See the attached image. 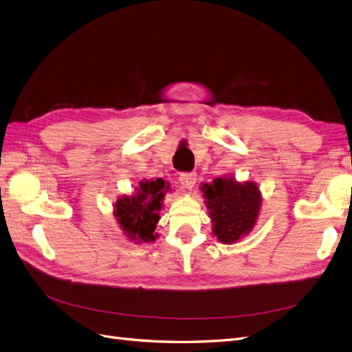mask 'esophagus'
Masks as SVG:
<instances>
[{
  "instance_id": "obj_1",
  "label": "esophagus",
  "mask_w": 352,
  "mask_h": 352,
  "mask_svg": "<svg viewBox=\"0 0 352 352\" xmlns=\"http://www.w3.org/2000/svg\"><path fill=\"white\" fill-rule=\"evenodd\" d=\"M179 182L186 189L194 188V185L197 184V175L195 173H182L179 176Z\"/></svg>"
}]
</instances>
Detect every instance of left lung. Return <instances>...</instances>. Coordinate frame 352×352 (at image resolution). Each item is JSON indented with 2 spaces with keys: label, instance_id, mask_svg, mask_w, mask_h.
I'll use <instances>...</instances> for the list:
<instances>
[{
  "label": "left lung",
  "instance_id": "obj_1",
  "mask_svg": "<svg viewBox=\"0 0 352 352\" xmlns=\"http://www.w3.org/2000/svg\"><path fill=\"white\" fill-rule=\"evenodd\" d=\"M207 208L214 223L212 232L223 243L236 242L250 233L258 217L261 197L252 182L238 184L233 177H217L202 185Z\"/></svg>",
  "mask_w": 352,
  "mask_h": 352
}]
</instances>
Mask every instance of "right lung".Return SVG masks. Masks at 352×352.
Masks as SVG:
<instances>
[{
  "instance_id": "add662e5",
  "label": "right lung",
  "mask_w": 352,
  "mask_h": 352,
  "mask_svg": "<svg viewBox=\"0 0 352 352\" xmlns=\"http://www.w3.org/2000/svg\"><path fill=\"white\" fill-rule=\"evenodd\" d=\"M168 188L163 179L145 180L140 184L136 195L117 199L114 214L131 239L138 242L155 241L158 236L154 233L160 220L158 211L162 210V201Z\"/></svg>"
}]
</instances>
